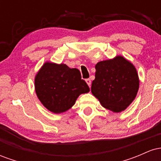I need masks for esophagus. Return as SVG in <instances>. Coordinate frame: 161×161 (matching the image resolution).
Here are the masks:
<instances>
[{"mask_svg": "<svg viewBox=\"0 0 161 161\" xmlns=\"http://www.w3.org/2000/svg\"><path fill=\"white\" fill-rule=\"evenodd\" d=\"M86 82L87 85H88V86H89V87H91V80H90L89 79H87L86 80Z\"/></svg>", "mask_w": 161, "mask_h": 161, "instance_id": "esophagus-1", "label": "esophagus"}]
</instances>
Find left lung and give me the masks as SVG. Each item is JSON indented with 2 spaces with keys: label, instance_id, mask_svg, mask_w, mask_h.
<instances>
[{
  "label": "left lung",
  "instance_id": "8db88e82",
  "mask_svg": "<svg viewBox=\"0 0 161 161\" xmlns=\"http://www.w3.org/2000/svg\"><path fill=\"white\" fill-rule=\"evenodd\" d=\"M95 79L91 91L104 108L114 113L125 110L132 104L139 88L136 68L124 57L100 61L95 65Z\"/></svg>",
  "mask_w": 161,
  "mask_h": 161
}]
</instances>
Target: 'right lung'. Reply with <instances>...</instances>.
<instances>
[{
	"label": "right lung",
	"instance_id": "right-lung-1",
	"mask_svg": "<svg viewBox=\"0 0 161 161\" xmlns=\"http://www.w3.org/2000/svg\"><path fill=\"white\" fill-rule=\"evenodd\" d=\"M35 90L41 103L53 114L67 111L79 95L90 91L78 69L49 61L36 73Z\"/></svg>",
	"mask_w": 161,
	"mask_h": 161
}]
</instances>
